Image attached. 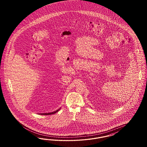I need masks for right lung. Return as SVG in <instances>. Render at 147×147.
<instances>
[{"label":"right lung","instance_id":"obj_1","mask_svg":"<svg viewBox=\"0 0 147 147\" xmlns=\"http://www.w3.org/2000/svg\"><path fill=\"white\" fill-rule=\"evenodd\" d=\"M60 109H59L57 111H53V112H52V113H42V114H40V115H51V114H55L57 112H58Z\"/></svg>","mask_w":147,"mask_h":147}]
</instances>
